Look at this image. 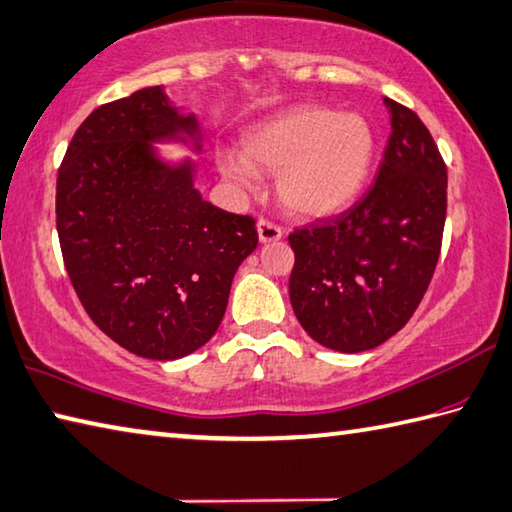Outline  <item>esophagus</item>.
Masks as SVG:
<instances>
[{
    "mask_svg": "<svg viewBox=\"0 0 512 512\" xmlns=\"http://www.w3.org/2000/svg\"><path fill=\"white\" fill-rule=\"evenodd\" d=\"M256 229H258V240L263 245L276 243V240L283 238V229L278 227V225H274V223H269V220H258Z\"/></svg>",
    "mask_w": 512,
    "mask_h": 512,
    "instance_id": "34e87169",
    "label": "esophagus"
}]
</instances>
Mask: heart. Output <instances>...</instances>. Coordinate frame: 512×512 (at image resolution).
I'll return each mask as SVG.
<instances>
[{
  "label": "heart",
  "instance_id": "heart-1",
  "mask_svg": "<svg viewBox=\"0 0 512 512\" xmlns=\"http://www.w3.org/2000/svg\"><path fill=\"white\" fill-rule=\"evenodd\" d=\"M376 160V133L359 113L292 106L243 131L238 153H223L218 171L249 187L255 169L276 171V196L289 214L332 218L361 198Z\"/></svg>",
  "mask_w": 512,
  "mask_h": 512
}]
</instances>
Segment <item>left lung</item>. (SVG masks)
Listing matches in <instances>:
<instances>
[{"instance_id": "left-lung-1", "label": "left lung", "mask_w": 512, "mask_h": 512, "mask_svg": "<svg viewBox=\"0 0 512 512\" xmlns=\"http://www.w3.org/2000/svg\"><path fill=\"white\" fill-rule=\"evenodd\" d=\"M392 133L372 189L345 214L289 234V301L316 343L354 354L397 334L435 274L448 173L417 113L383 98Z\"/></svg>"}]
</instances>
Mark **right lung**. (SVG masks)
Instances as JSON below:
<instances>
[{"label": "right lung", "mask_w": 512, "mask_h": 512, "mask_svg": "<svg viewBox=\"0 0 512 512\" xmlns=\"http://www.w3.org/2000/svg\"><path fill=\"white\" fill-rule=\"evenodd\" d=\"M202 151L196 113L162 86L102 104L86 118L57 173V236L86 314L124 350L182 359L223 321L231 281L254 252V218L202 200L194 158L171 162L156 144Z\"/></svg>", "instance_id": "obj_1"}]
</instances>
